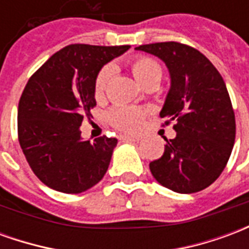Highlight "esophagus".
I'll use <instances>...</instances> for the list:
<instances>
[{"instance_id":"obj_1","label":"esophagus","mask_w":249,"mask_h":249,"mask_svg":"<svg viewBox=\"0 0 249 249\" xmlns=\"http://www.w3.org/2000/svg\"><path fill=\"white\" fill-rule=\"evenodd\" d=\"M120 140L121 141H139L140 137H136V136H129V135H123L120 136Z\"/></svg>"}]
</instances>
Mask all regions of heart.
<instances>
[{"label":"heart","instance_id":"heart-1","mask_svg":"<svg viewBox=\"0 0 249 249\" xmlns=\"http://www.w3.org/2000/svg\"><path fill=\"white\" fill-rule=\"evenodd\" d=\"M130 71L137 81L142 87L146 85H159L162 78V68L159 62L149 56H136L129 61ZM114 74V66L112 64L105 65L98 71L94 78V96L101 98L105 94L109 82ZM148 114L146 108L137 107H116L109 112L110 123L119 129L125 132H136L141 128L142 121Z\"/></svg>","mask_w":249,"mask_h":249}]
</instances>
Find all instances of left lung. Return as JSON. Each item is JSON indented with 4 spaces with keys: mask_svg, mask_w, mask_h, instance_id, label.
<instances>
[{
    "mask_svg": "<svg viewBox=\"0 0 249 249\" xmlns=\"http://www.w3.org/2000/svg\"><path fill=\"white\" fill-rule=\"evenodd\" d=\"M136 51L159 57L171 74L160 117L165 125L176 123V137L165 139L164 155L149 164L152 175L173 192L203 191L224 171L235 144V113L224 80L192 46L169 41Z\"/></svg>",
    "mask_w": 249,
    "mask_h": 249,
    "instance_id": "1",
    "label": "left lung"
}]
</instances>
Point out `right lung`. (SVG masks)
<instances>
[{"label":"right lung","instance_id":"obj_1","mask_svg":"<svg viewBox=\"0 0 249 249\" xmlns=\"http://www.w3.org/2000/svg\"><path fill=\"white\" fill-rule=\"evenodd\" d=\"M129 45L73 44L30 77L18 103V141L32 171L64 193H81L104 178L117 139L82 140V120L96 107L98 71Z\"/></svg>","mask_w":249,"mask_h":249}]
</instances>
